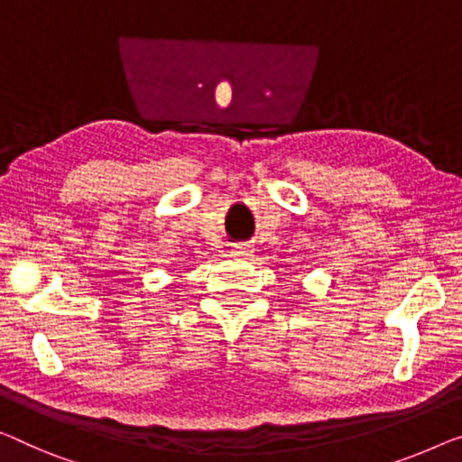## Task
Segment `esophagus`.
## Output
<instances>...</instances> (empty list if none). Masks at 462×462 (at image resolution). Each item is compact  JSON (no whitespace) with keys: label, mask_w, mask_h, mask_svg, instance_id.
I'll list each match as a JSON object with an SVG mask.
<instances>
[{"label":"esophagus","mask_w":462,"mask_h":462,"mask_svg":"<svg viewBox=\"0 0 462 462\" xmlns=\"http://www.w3.org/2000/svg\"><path fill=\"white\" fill-rule=\"evenodd\" d=\"M230 253H232V257H249V254L253 253V249H251L249 243H240V245L234 246Z\"/></svg>","instance_id":"obj_1"}]
</instances>
